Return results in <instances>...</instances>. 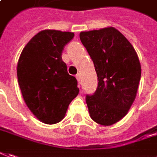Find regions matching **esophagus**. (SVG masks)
Wrapping results in <instances>:
<instances>
[{
    "mask_svg": "<svg viewBox=\"0 0 157 157\" xmlns=\"http://www.w3.org/2000/svg\"><path fill=\"white\" fill-rule=\"evenodd\" d=\"M75 77H76V80H77L79 82H81V80H82V76H81V75L77 74L76 75H75Z\"/></svg>",
    "mask_w": 157,
    "mask_h": 157,
    "instance_id": "1",
    "label": "esophagus"
}]
</instances>
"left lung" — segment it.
Returning <instances> with one entry per match:
<instances>
[{
	"label": "left lung",
	"instance_id": "left-lung-1",
	"mask_svg": "<svg viewBox=\"0 0 157 157\" xmlns=\"http://www.w3.org/2000/svg\"><path fill=\"white\" fill-rule=\"evenodd\" d=\"M80 39L94 62L98 87L86 96L91 119L112 125L127 114L136 98L141 65L132 44L114 27L82 32Z\"/></svg>",
	"mask_w": 157,
	"mask_h": 157
}]
</instances>
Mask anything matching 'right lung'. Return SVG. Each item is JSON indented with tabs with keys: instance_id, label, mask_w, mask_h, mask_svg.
I'll use <instances>...</instances> for the list:
<instances>
[{
	"instance_id": "right-lung-1",
	"label": "right lung",
	"mask_w": 157,
	"mask_h": 157,
	"mask_svg": "<svg viewBox=\"0 0 157 157\" xmlns=\"http://www.w3.org/2000/svg\"><path fill=\"white\" fill-rule=\"evenodd\" d=\"M70 32L44 30L27 43L20 54L17 76L25 104L38 120L60 122L77 96V81L62 60L64 46L74 38Z\"/></svg>"
}]
</instances>
